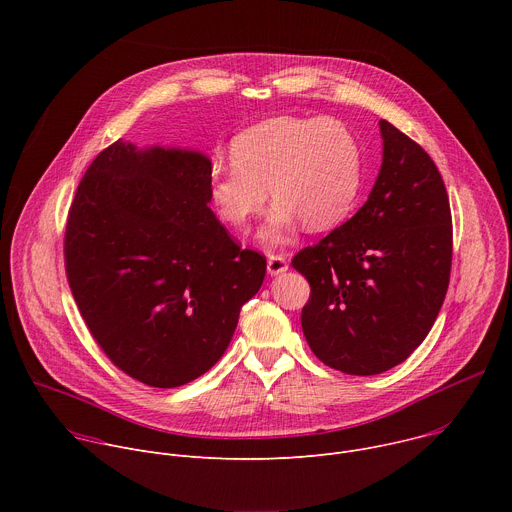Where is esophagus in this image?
Masks as SVG:
<instances>
[{"label": "esophagus", "mask_w": 512, "mask_h": 512, "mask_svg": "<svg viewBox=\"0 0 512 512\" xmlns=\"http://www.w3.org/2000/svg\"><path fill=\"white\" fill-rule=\"evenodd\" d=\"M287 257L285 255H269L267 257V271L269 275H279L283 271H287Z\"/></svg>", "instance_id": "34e87169"}]
</instances>
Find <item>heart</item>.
Here are the masks:
<instances>
[{
  "instance_id": "obj_1",
  "label": "heart",
  "mask_w": 512,
  "mask_h": 512,
  "mask_svg": "<svg viewBox=\"0 0 512 512\" xmlns=\"http://www.w3.org/2000/svg\"><path fill=\"white\" fill-rule=\"evenodd\" d=\"M231 166H212L210 200L235 229H245L267 202L261 239L283 243L300 221L328 231L352 210L362 184L356 135L338 119L275 117L253 125L231 143Z\"/></svg>"
}]
</instances>
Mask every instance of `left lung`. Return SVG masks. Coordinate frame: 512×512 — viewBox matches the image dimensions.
<instances>
[{"label": "left lung", "mask_w": 512, "mask_h": 512, "mask_svg": "<svg viewBox=\"0 0 512 512\" xmlns=\"http://www.w3.org/2000/svg\"><path fill=\"white\" fill-rule=\"evenodd\" d=\"M383 164L369 200L291 265L310 281L302 330L330 369L369 377L429 334L452 269L448 192L427 152L381 119Z\"/></svg>", "instance_id": "obj_1"}]
</instances>
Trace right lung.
I'll return each instance as SVG.
<instances>
[{
  "mask_svg": "<svg viewBox=\"0 0 512 512\" xmlns=\"http://www.w3.org/2000/svg\"><path fill=\"white\" fill-rule=\"evenodd\" d=\"M210 160L117 139L68 210L64 265L79 312L131 379L172 389L204 375L235 334L267 261L210 210Z\"/></svg>",
  "mask_w": 512,
  "mask_h": 512,
  "instance_id": "1",
  "label": "right lung"
}]
</instances>
